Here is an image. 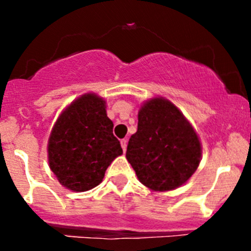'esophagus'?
I'll list each match as a JSON object with an SVG mask.
<instances>
[{
  "label": "esophagus",
  "mask_w": 251,
  "mask_h": 251,
  "mask_svg": "<svg viewBox=\"0 0 251 251\" xmlns=\"http://www.w3.org/2000/svg\"><path fill=\"white\" fill-rule=\"evenodd\" d=\"M120 144H121V148H123V151H126V148H127V140H121Z\"/></svg>",
  "instance_id": "esophagus-1"
}]
</instances>
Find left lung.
Returning a JSON list of instances; mask_svg holds the SVG:
<instances>
[{
  "label": "left lung",
  "mask_w": 251,
  "mask_h": 251,
  "mask_svg": "<svg viewBox=\"0 0 251 251\" xmlns=\"http://www.w3.org/2000/svg\"><path fill=\"white\" fill-rule=\"evenodd\" d=\"M201 155L196 131L173 103L154 98L143 104L126 158L144 186L160 192L182 186L196 173Z\"/></svg>",
  "instance_id": "left-lung-1"
}]
</instances>
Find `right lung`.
I'll return each instance as SVG.
<instances>
[{
    "instance_id": "obj_1",
    "label": "right lung",
    "mask_w": 251,
    "mask_h": 251,
    "mask_svg": "<svg viewBox=\"0 0 251 251\" xmlns=\"http://www.w3.org/2000/svg\"><path fill=\"white\" fill-rule=\"evenodd\" d=\"M113 127L105 102L92 93L60 114L48 141V161L63 186L85 192L102 182L111 161L123 154Z\"/></svg>"
}]
</instances>
